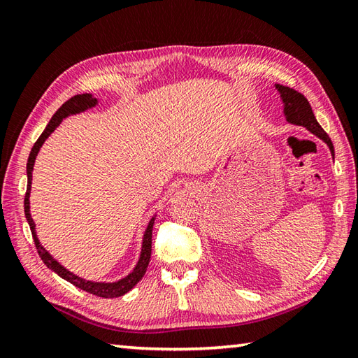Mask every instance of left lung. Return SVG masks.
I'll return each instance as SVG.
<instances>
[{"label": "left lung", "mask_w": 358, "mask_h": 358, "mask_svg": "<svg viewBox=\"0 0 358 358\" xmlns=\"http://www.w3.org/2000/svg\"><path fill=\"white\" fill-rule=\"evenodd\" d=\"M277 89L281 94V98H283L285 115H286V120L289 121V123L306 127L309 132H313L314 135L318 136V138H322L326 144H328L331 149V154L334 155L332 141L328 136V134L323 131V127L317 123L314 112H313V109H310V104L306 98L291 87L277 85Z\"/></svg>", "instance_id": "1"}]
</instances>
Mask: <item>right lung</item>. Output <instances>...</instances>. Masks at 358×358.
<instances>
[{"instance_id": "add662e5", "label": "right lung", "mask_w": 358, "mask_h": 358, "mask_svg": "<svg viewBox=\"0 0 358 358\" xmlns=\"http://www.w3.org/2000/svg\"><path fill=\"white\" fill-rule=\"evenodd\" d=\"M95 104H96V100L95 98H92V95H89V94L75 95V96L69 98V100H67L62 106V108L53 113V117L50 118L49 124L45 126L44 132L40 135V138H38L36 143L34 144V148H32V150H30V155L27 159V191H26V196H24V214H26V218L29 222L30 231H32V237L35 241L38 255L41 257V260L44 262V264L48 266L49 269L57 272L59 277L67 280L73 286H77L89 294L96 295V296H103V299H115V296L124 295L126 292L131 291V289L143 278L144 272H146V269H148V264L150 262V252H152V229H154L155 217H152V220L148 224V229H146V232H144L141 255H140L138 263H136V266H135V269L129 273L126 278L117 281V283H92V281H86L77 275H73L72 272L64 269L62 264L53 260V258L48 252H45V249L40 245V241H38V238H36L35 223H34L32 217H30V209H29V195H30V185H32V171H34V163H35L38 150H40V148L43 146L45 138H48V136L53 131H55V127L62 123L63 118H66L67 115H72V113H78V112H83L89 108H94Z\"/></svg>"}]
</instances>
